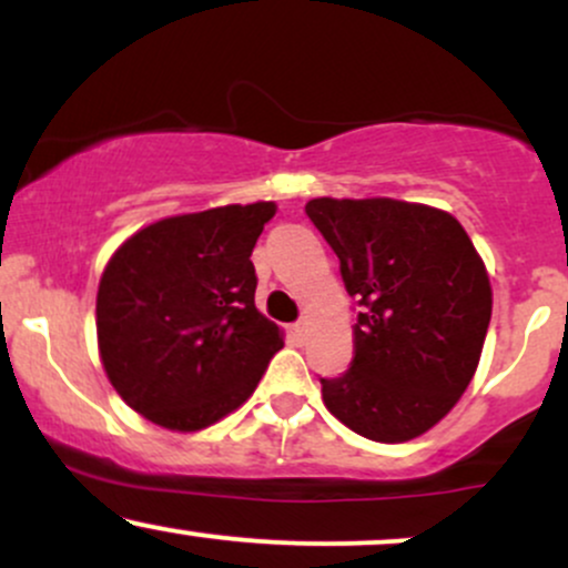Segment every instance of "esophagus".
Masks as SVG:
<instances>
[{"instance_id":"esophagus-1","label":"esophagus","mask_w":568,"mask_h":568,"mask_svg":"<svg viewBox=\"0 0 568 568\" xmlns=\"http://www.w3.org/2000/svg\"><path fill=\"white\" fill-rule=\"evenodd\" d=\"M291 338L296 344H304V338H306V323L304 321H298V323L291 325Z\"/></svg>"}]
</instances>
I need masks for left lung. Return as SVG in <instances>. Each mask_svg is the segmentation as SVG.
Instances as JSON below:
<instances>
[{
    "label": "left lung",
    "instance_id": "obj_1",
    "mask_svg": "<svg viewBox=\"0 0 568 568\" xmlns=\"http://www.w3.org/2000/svg\"><path fill=\"white\" fill-rule=\"evenodd\" d=\"M357 298L355 357L321 379L342 425L379 443L427 433L456 406L478 368L491 285L452 213L389 197L306 202Z\"/></svg>",
    "mask_w": 568,
    "mask_h": 568
}]
</instances>
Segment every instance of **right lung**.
I'll use <instances>...</instances> for the list:
<instances>
[{"instance_id":"1","label":"right lung","mask_w":568,"mask_h":568,"mask_svg":"<svg viewBox=\"0 0 568 568\" xmlns=\"http://www.w3.org/2000/svg\"><path fill=\"white\" fill-rule=\"evenodd\" d=\"M275 202L162 219L125 240L101 275L98 349L109 382L154 425L194 433L262 382L283 334L256 310L251 253Z\"/></svg>"}]
</instances>
